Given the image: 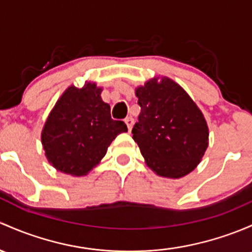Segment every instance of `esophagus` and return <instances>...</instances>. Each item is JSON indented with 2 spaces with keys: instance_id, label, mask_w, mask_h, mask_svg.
Masks as SVG:
<instances>
[{
  "instance_id": "obj_1",
  "label": "esophagus",
  "mask_w": 252,
  "mask_h": 252,
  "mask_svg": "<svg viewBox=\"0 0 252 252\" xmlns=\"http://www.w3.org/2000/svg\"><path fill=\"white\" fill-rule=\"evenodd\" d=\"M124 122H126V126H128V130L130 131L131 128H133V124H134V119H133V117H126V119H124Z\"/></svg>"
}]
</instances>
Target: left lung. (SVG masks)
I'll use <instances>...</instances> for the list:
<instances>
[{
    "instance_id": "8db88e82",
    "label": "left lung",
    "mask_w": 252,
    "mask_h": 252,
    "mask_svg": "<svg viewBox=\"0 0 252 252\" xmlns=\"http://www.w3.org/2000/svg\"><path fill=\"white\" fill-rule=\"evenodd\" d=\"M135 94L141 112L131 133L147 165L170 179L194 170L209 144L202 111L168 77L150 79Z\"/></svg>"
}]
</instances>
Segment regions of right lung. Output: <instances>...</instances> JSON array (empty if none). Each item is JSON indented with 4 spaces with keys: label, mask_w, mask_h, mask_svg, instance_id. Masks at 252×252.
I'll list each match as a JSON object with an SVG mask.
<instances>
[{
    "label": "right lung",
    "mask_w": 252,
    "mask_h": 252,
    "mask_svg": "<svg viewBox=\"0 0 252 252\" xmlns=\"http://www.w3.org/2000/svg\"><path fill=\"white\" fill-rule=\"evenodd\" d=\"M101 91L91 82L83 88L68 87L49 113L41 139L57 170L84 176L104 158L116 136L128 131L123 121L111 118Z\"/></svg>",
    "instance_id": "obj_1"
}]
</instances>
